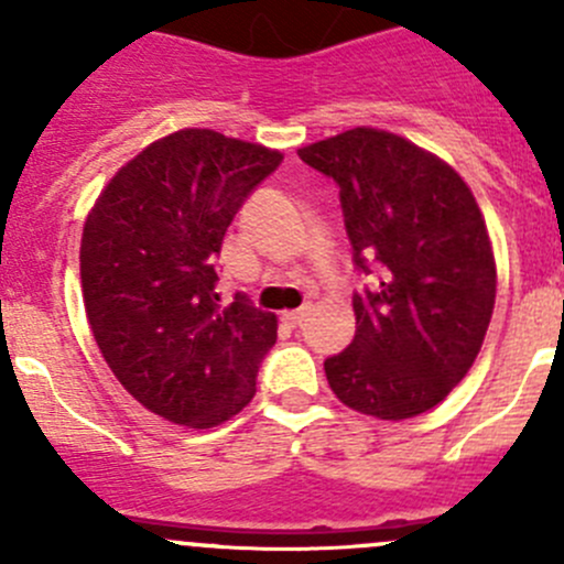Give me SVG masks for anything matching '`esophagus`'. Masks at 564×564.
I'll list each match as a JSON object with an SVG mask.
<instances>
[{
    "mask_svg": "<svg viewBox=\"0 0 564 564\" xmlns=\"http://www.w3.org/2000/svg\"><path fill=\"white\" fill-rule=\"evenodd\" d=\"M308 305H305V308H300V311H283V322L286 324H292V327H300V324L305 322V316H308Z\"/></svg>",
    "mask_w": 564,
    "mask_h": 564,
    "instance_id": "esophagus-1",
    "label": "esophagus"
}]
</instances>
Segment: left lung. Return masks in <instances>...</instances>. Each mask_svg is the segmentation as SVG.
Here are the masks:
<instances>
[{"instance_id":"obj_1","label":"left lung","mask_w":564,"mask_h":564,"mask_svg":"<svg viewBox=\"0 0 564 564\" xmlns=\"http://www.w3.org/2000/svg\"><path fill=\"white\" fill-rule=\"evenodd\" d=\"M297 155L340 187L355 267L357 333L324 360L340 403L406 420L445 401L475 362L497 300V261L469 185L442 158L377 128Z\"/></svg>"}]
</instances>
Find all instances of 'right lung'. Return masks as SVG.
Listing matches in <instances>:
<instances>
[{
    "mask_svg": "<svg viewBox=\"0 0 564 564\" xmlns=\"http://www.w3.org/2000/svg\"><path fill=\"white\" fill-rule=\"evenodd\" d=\"M283 155L207 128L152 141L89 209L82 292L98 349L144 409L213 429L256 395L275 314L220 305L215 259L248 193Z\"/></svg>",
    "mask_w": 564,
    "mask_h": 564,
    "instance_id": "obj_1",
    "label": "right lung"
}]
</instances>
